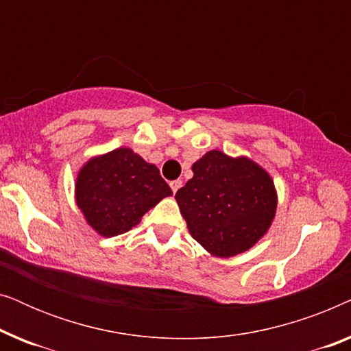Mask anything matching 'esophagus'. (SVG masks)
<instances>
[{"label":"esophagus","instance_id":"esophagus-1","mask_svg":"<svg viewBox=\"0 0 351 351\" xmlns=\"http://www.w3.org/2000/svg\"><path fill=\"white\" fill-rule=\"evenodd\" d=\"M169 185H171V189H172V191H174V193H176V191L180 189V185H182V180H172Z\"/></svg>","mask_w":351,"mask_h":351}]
</instances>
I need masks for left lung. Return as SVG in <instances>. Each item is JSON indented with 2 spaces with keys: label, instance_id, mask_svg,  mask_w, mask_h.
<instances>
[{
  "label": "left lung",
  "instance_id": "8db88e82",
  "mask_svg": "<svg viewBox=\"0 0 351 351\" xmlns=\"http://www.w3.org/2000/svg\"><path fill=\"white\" fill-rule=\"evenodd\" d=\"M193 179L176 193L191 237L217 257L247 251L270 228L276 213L271 177L249 158L208 152Z\"/></svg>",
  "mask_w": 351,
  "mask_h": 351
}]
</instances>
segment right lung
Segmentation results:
<instances>
[{"label":"right lung","mask_w":351,"mask_h":351,"mask_svg":"<svg viewBox=\"0 0 351 351\" xmlns=\"http://www.w3.org/2000/svg\"><path fill=\"white\" fill-rule=\"evenodd\" d=\"M171 195L158 167L129 148L93 158L76 179V204L102 237L129 232L147 210Z\"/></svg>","instance_id":"1"}]
</instances>
